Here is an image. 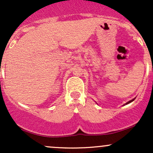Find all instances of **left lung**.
<instances>
[{"label":"left lung","instance_id":"8db88e82","mask_svg":"<svg viewBox=\"0 0 153 153\" xmlns=\"http://www.w3.org/2000/svg\"><path fill=\"white\" fill-rule=\"evenodd\" d=\"M134 99H132V100H131V101H129V102H127V103H126V104H128V103H129L132 102V101H134Z\"/></svg>","mask_w":153,"mask_h":153}]
</instances>
